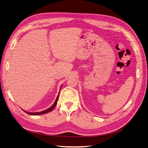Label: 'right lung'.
Returning <instances> with one entry per match:
<instances>
[{
  "instance_id": "1",
  "label": "right lung",
  "mask_w": 148,
  "mask_h": 148,
  "mask_svg": "<svg viewBox=\"0 0 148 148\" xmlns=\"http://www.w3.org/2000/svg\"><path fill=\"white\" fill-rule=\"evenodd\" d=\"M62 88V87H61ZM61 88H60V89H61ZM60 94V92H59ZM59 94L57 97V99L56 100V101H55L54 103L53 104V106H52L50 108H49L48 109H47V110H45V111H42V112H35V113H30V112H25L26 113L29 114H30V115H40V114H45V113H49L51 111H52L53 109L55 108V107L56 106L57 103V101H58V97H59Z\"/></svg>"
}]
</instances>
